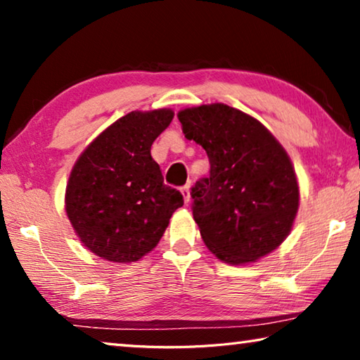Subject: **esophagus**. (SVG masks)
Instances as JSON below:
<instances>
[{
	"mask_svg": "<svg viewBox=\"0 0 360 360\" xmlns=\"http://www.w3.org/2000/svg\"><path fill=\"white\" fill-rule=\"evenodd\" d=\"M181 193H182V197H184V202H186V203L191 202V187L184 186V187L181 188Z\"/></svg>",
	"mask_w": 360,
	"mask_h": 360,
	"instance_id": "esophagus-1",
	"label": "esophagus"
}]
</instances>
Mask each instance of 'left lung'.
<instances>
[{
  "instance_id": "left-lung-1",
  "label": "left lung",
  "mask_w": 360,
  "mask_h": 360,
  "mask_svg": "<svg viewBox=\"0 0 360 360\" xmlns=\"http://www.w3.org/2000/svg\"><path fill=\"white\" fill-rule=\"evenodd\" d=\"M178 119L210 158V176L191 192L205 245L231 265L275 251L300 200L288 152L257 119L222 103L182 109Z\"/></svg>"
}]
</instances>
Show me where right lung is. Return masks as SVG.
Wrapping results in <instances>:
<instances>
[{
    "mask_svg": "<svg viewBox=\"0 0 360 360\" xmlns=\"http://www.w3.org/2000/svg\"><path fill=\"white\" fill-rule=\"evenodd\" d=\"M172 109L131 111L87 146L71 169L65 208L76 235L98 257L130 264L157 246L182 195L150 155Z\"/></svg>",
    "mask_w": 360,
    "mask_h": 360,
    "instance_id": "add662e5",
    "label": "right lung"
}]
</instances>
